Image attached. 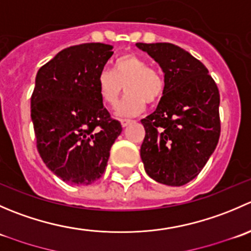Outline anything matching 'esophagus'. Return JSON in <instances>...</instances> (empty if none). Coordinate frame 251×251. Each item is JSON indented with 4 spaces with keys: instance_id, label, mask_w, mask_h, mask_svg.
I'll list each match as a JSON object with an SVG mask.
<instances>
[{
    "instance_id": "34e87169",
    "label": "esophagus",
    "mask_w": 251,
    "mask_h": 251,
    "mask_svg": "<svg viewBox=\"0 0 251 251\" xmlns=\"http://www.w3.org/2000/svg\"><path fill=\"white\" fill-rule=\"evenodd\" d=\"M120 123H121V126H123V127H126L128 124L132 123V120H128V119H121Z\"/></svg>"
}]
</instances>
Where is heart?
Returning a JSON list of instances; mask_svg holds the SVG:
<instances>
[{
	"label": "heart",
	"instance_id": "heart-1",
	"mask_svg": "<svg viewBox=\"0 0 251 251\" xmlns=\"http://www.w3.org/2000/svg\"><path fill=\"white\" fill-rule=\"evenodd\" d=\"M97 87L100 100L111 108L118 104L125 88L127 96L119 107L118 114L132 116L143 111L146 103L155 104L163 98L165 81L158 70L149 67L146 59L126 53L114 62L113 72L102 70L98 74Z\"/></svg>",
	"mask_w": 251,
	"mask_h": 251
}]
</instances>
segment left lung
I'll return each instance as SVG.
<instances>
[{
  "label": "left lung",
  "instance_id": "obj_1",
  "mask_svg": "<svg viewBox=\"0 0 251 251\" xmlns=\"http://www.w3.org/2000/svg\"><path fill=\"white\" fill-rule=\"evenodd\" d=\"M136 46L165 74L163 98L141 120L144 170L159 183L183 186L198 176L219 142V88L203 63L183 48L166 42Z\"/></svg>",
  "mask_w": 251,
  "mask_h": 251
}]
</instances>
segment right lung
Wrapping results in <instances>:
<instances>
[{
    "instance_id": "1",
    "label": "right lung",
    "mask_w": 251,
    "mask_h": 251,
    "mask_svg": "<svg viewBox=\"0 0 251 251\" xmlns=\"http://www.w3.org/2000/svg\"><path fill=\"white\" fill-rule=\"evenodd\" d=\"M113 46L83 44L60 50L40 68L31 96L37 151L55 176L74 186L102 177L123 127L103 107L98 74Z\"/></svg>"
}]
</instances>
